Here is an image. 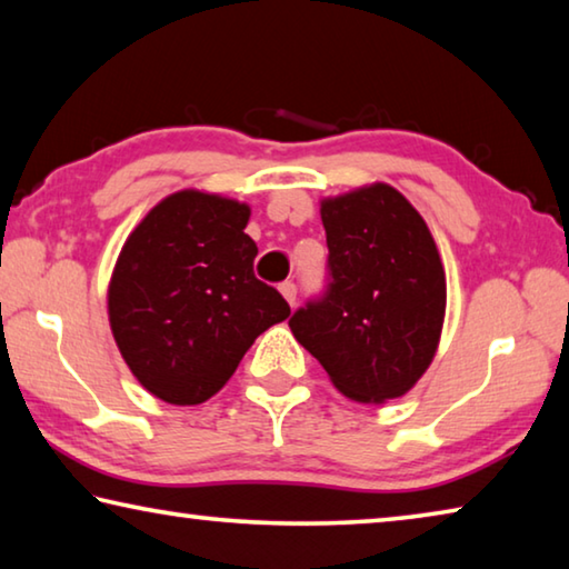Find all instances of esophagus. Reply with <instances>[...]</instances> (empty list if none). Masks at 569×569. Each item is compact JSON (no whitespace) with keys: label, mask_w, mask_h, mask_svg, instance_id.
<instances>
[{"label":"esophagus","mask_w":569,"mask_h":569,"mask_svg":"<svg viewBox=\"0 0 569 569\" xmlns=\"http://www.w3.org/2000/svg\"><path fill=\"white\" fill-rule=\"evenodd\" d=\"M281 293H283V298L288 301V306H296V283L293 281H286V283H281Z\"/></svg>","instance_id":"34e87169"}]
</instances>
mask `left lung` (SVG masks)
I'll list each match as a JSON object with an SVG mask.
<instances>
[{"label": "left lung", "mask_w": 569, "mask_h": 569, "mask_svg": "<svg viewBox=\"0 0 569 569\" xmlns=\"http://www.w3.org/2000/svg\"><path fill=\"white\" fill-rule=\"evenodd\" d=\"M329 288L291 331L343 397L399 399L435 359L447 278L427 223L387 182L321 200Z\"/></svg>", "instance_id": "left-lung-1"}]
</instances>
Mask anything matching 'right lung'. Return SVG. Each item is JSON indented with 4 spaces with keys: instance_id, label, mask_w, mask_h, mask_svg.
Segmentation results:
<instances>
[{
    "instance_id": "add662e5",
    "label": "right lung",
    "mask_w": 569,
    "mask_h": 569,
    "mask_svg": "<svg viewBox=\"0 0 569 569\" xmlns=\"http://www.w3.org/2000/svg\"><path fill=\"white\" fill-rule=\"evenodd\" d=\"M248 218L246 203L188 188L162 198L124 240L108 288L110 329L152 397L208 401L258 336L291 316L253 273Z\"/></svg>"
}]
</instances>
